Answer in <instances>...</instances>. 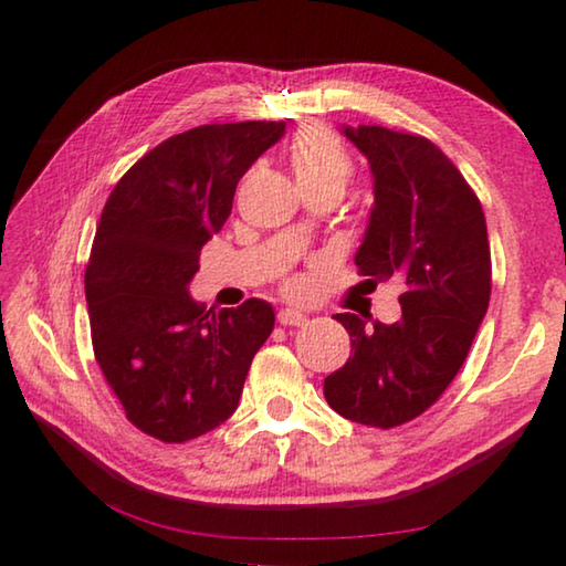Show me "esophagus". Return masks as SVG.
I'll return each mask as SVG.
<instances>
[{"label": "esophagus", "mask_w": 566, "mask_h": 566, "mask_svg": "<svg viewBox=\"0 0 566 566\" xmlns=\"http://www.w3.org/2000/svg\"><path fill=\"white\" fill-rule=\"evenodd\" d=\"M276 319H280L284 327H302V324H306V314L302 310H282L276 314Z\"/></svg>", "instance_id": "esophagus-1"}]
</instances>
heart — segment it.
Returning <instances> with one entry per match:
<instances>
[{
  "mask_svg": "<svg viewBox=\"0 0 566 566\" xmlns=\"http://www.w3.org/2000/svg\"><path fill=\"white\" fill-rule=\"evenodd\" d=\"M290 167L296 185L312 187H339L344 189L352 179V159L342 142L324 127H304L296 132L290 145Z\"/></svg>",
  "mask_w": 566,
  "mask_h": 566,
  "instance_id": "obj_1",
  "label": "heart"
}]
</instances>
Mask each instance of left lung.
Segmentation results:
<instances>
[{
	"instance_id": "left-lung-1",
	"label": "left lung",
	"mask_w": 566,
	"mask_h": 566,
	"mask_svg": "<svg viewBox=\"0 0 566 566\" xmlns=\"http://www.w3.org/2000/svg\"><path fill=\"white\" fill-rule=\"evenodd\" d=\"M339 132L375 181L354 262L377 282L397 276L405 294L395 324L337 314L354 354L324 397L344 419L389 429L432 407L462 369L490 306V239L472 187L432 142L367 124Z\"/></svg>"
}]
</instances>
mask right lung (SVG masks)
Here are the masks:
<instances>
[{"label":"right lung","instance_id":"1","mask_svg":"<svg viewBox=\"0 0 566 566\" xmlns=\"http://www.w3.org/2000/svg\"><path fill=\"white\" fill-rule=\"evenodd\" d=\"M284 132V122H234L175 134L104 205L84 274L94 357L127 419L161 442L232 417L274 329L270 302L205 312L189 282L199 249L232 214L237 181Z\"/></svg>","mask_w":566,"mask_h":566}]
</instances>
